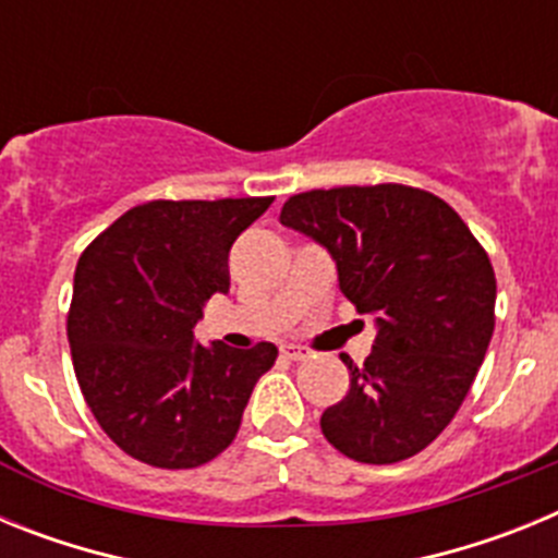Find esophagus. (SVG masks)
I'll return each instance as SVG.
<instances>
[{
	"label": "esophagus",
	"mask_w": 558,
	"mask_h": 558,
	"mask_svg": "<svg viewBox=\"0 0 558 558\" xmlns=\"http://www.w3.org/2000/svg\"><path fill=\"white\" fill-rule=\"evenodd\" d=\"M282 354L288 360H307L313 352L304 347H299V343H288V347H282Z\"/></svg>",
	"instance_id": "1"
}]
</instances>
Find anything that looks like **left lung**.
I'll list each match as a JSON object with an SVG mask.
<instances>
[{
    "instance_id": "left-lung-1",
    "label": "left lung",
    "mask_w": 558,
    "mask_h": 558,
    "mask_svg": "<svg viewBox=\"0 0 558 558\" xmlns=\"http://www.w3.org/2000/svg\"><path fill=\"white\" fill-rule=\"evenodd\" d=\"M335 256L343 295L377 315L363 366L322 416L329 445L360 463H397L458 413L495 332V268L447 201L418 186H332L290 195L279 215Z\"/></svg>"
}]
</instances>
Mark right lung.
<instances>
[{"label":"right lung","mask_w":558,"mask_h":558,"mask_svg":"<svg viewBox=\"0 0 558 558\" xmlns=\"http://www.w3.org/2000/svg\"><path fill=\"white\" fill-rule=\"evenodd\" d=\"M274 198L147 201L77 259L66 315L77 386L113 445L159 470H195L234 441L256 379L276 363L195 343L206 299L229 290V251Z\"/></svg>","instance_id":"1"}]
</instances>
